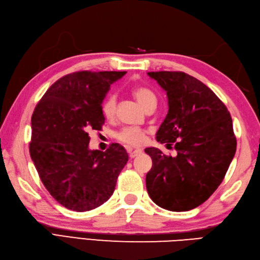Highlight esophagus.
Listing matches in <instances>:
<instances>
[{"instance_id": "obj_1", "label": "esophagus", "mask_w": 260, "mask_h": 260, "mask_svg": "<svg viewBox=\"0 0 260 260\" xmlns=\"http://www.w3.org/2000/svg\"><path fill=\"white\" fill-rule=\"evenodd\" d=\"M128 152H129V156L131 157H135V156H137V155H140V154H142V151L141 149H135V150H128Z\"/></svg>"}]
</instances>
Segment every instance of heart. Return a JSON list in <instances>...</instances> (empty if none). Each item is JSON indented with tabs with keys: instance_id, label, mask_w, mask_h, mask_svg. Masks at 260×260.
I'll return each mask as SVG.
<instances>
[{
	"instance_id": "heart-1",
	"label": "heart",
	"mask_w": 260,
	"mask_h": 260,
	"mask_svg": "<svg viewBox=\"0 0 260 260\" xmlns=\"http://www.w3.org/2000/svg\"><path fill=\"white\" fill-rule=\"evenodd\" d=\"M132 94L139 101V104L146 109L152 104H156V96L150 89L142 85H136L132 89ZM101 113L106 118H113L116 114V96L114 94L107 95L101 104ZM117 137L120 142L128 145H140L145 140V132L137 127H125L121 129Z\"/></svg>"
}]
</instances>
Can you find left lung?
<instances>
[{"label": "left lung", "mask_w": 260, "mask_h": 260, "mask_svg": "<svg viewBox=\"0 0 260 260\" xmlns=\"http://www.w3.org/2000/svg\"><path fill=\"white\" fill-rule=\"evenodd\" d=\"M167 92L169 110L156 141L176 156L147 147L152 159L146 189L157 206L172 212L203 204L221 185L237 150L225 105L200 80L184 72H149Z\"/></svg>", "instance_id": "1"}]
</instances>
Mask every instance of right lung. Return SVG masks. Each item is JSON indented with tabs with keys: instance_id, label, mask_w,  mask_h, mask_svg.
<instances>
[{
	"instance_id": "1",
	"label": "right lung",
	"mask_w": 260,
	"mask_h": 260,
	"mask_svg": "<svg viewBox=\"0 0 260 260\" xmlns=\"http://www.w3.org/2000/svg\"><path fill=\"white\" fill-rule=\"evenodd\" d=\"M125 73L81 71L65 75L34 110L30 156L46 189L69 210L85 212L103 205L128 161L118 143L105 152L90 150L88 133L101 129V104L110 85Z\"/></svg>"
}]
</instances>
